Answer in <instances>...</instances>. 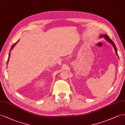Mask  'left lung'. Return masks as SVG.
I'll return each mask as SVG.
<instances>
[{
	"mask_svg": "<svg viewBox=\"0 0 125 125\" xmlns=\"http://www.w3.org/2000/svg\"><path fill=\"white\" fill-rule=\"evenodd\" d=\"M99 38H104L106 40V41H107L108 42H109V43H110L112 45V46L114 47V49H115V53H116L117 55L118 56V53H117V49L116 46H115V44L114 43V42L113 41H112L110 38H109V36H108L107 35H106V34H101V35H100V36H99Z\"/></svg>",
	"mask_w": 125,
	"mask_h": 125,
	"instance_id": "8db88e82",
	"label": "left lung"
}]
</instances>
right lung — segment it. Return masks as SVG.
Returning <instances> with one entry per match:
<instances>
[{"label":"right lung","mask_w":125,"mask_h":125,"mask_svg":"<svg viewBox=\"0 0 125 125\" xmlns=\"http://www.w3.org/2000/svg\"><path fill=\"white\" fill-rule=\"evenodd\" d=\"M19 40H18L16 42V43H15L13 45H12V46H11V48H10V53H9V56H8V60H7V63H8V61H9V59H10V51H11V50L12 49H13V48L15 47V45H16V44H17V42H19Z\"/></svg>","instance_id":"right-lung-1"}]
</instances>
